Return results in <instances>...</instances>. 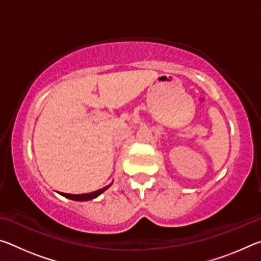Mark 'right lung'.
Segmentation results:
<instances>
[{
	"label": "right lung",
	"instance_id": "right-lung-1",
	"mask_svg": "<svg viewBox=\"0 0 261 261\" xmlns=\"http://www.w3.org/2000/svg\"><path fill=\"white\" fill-rule=\"evenodd\" d=\"M109 187H110V184H109V185H107V187H105V188L100 189V190H96V191H94V192H90V193H83V194H70V193H63V192H61V194H62V196H64V197L69 198V199H72V200H78V201H83V200H91V199H93V198L98 197L99 194L102 193V192L105 191V190H107Z\"/></svg>",
	"mask_w": 261,
	"mask_h": 261
}]
</instances>
